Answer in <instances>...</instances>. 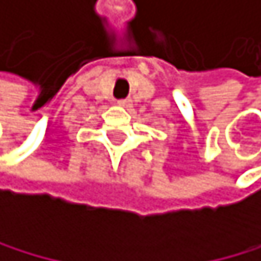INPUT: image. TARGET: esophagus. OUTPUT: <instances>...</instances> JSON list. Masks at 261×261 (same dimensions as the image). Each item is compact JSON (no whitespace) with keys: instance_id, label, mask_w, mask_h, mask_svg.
Masks as SVG:
<instances>
[{"instance_id":"obj_1","label":"esophagus","mask_w":261,"mask_h":261,"mask_svg":"<svg viewBox=\"0 0 261 261\" xmlns=\"http://www.w3.org/2000/svg\"><path fill=\"white\" fill-rule=\"evenodd\" d=\"M118 105H121V106H125V108H127V106H130V100H129V98L118 100Z\"/></svg>"}]
</instances>
